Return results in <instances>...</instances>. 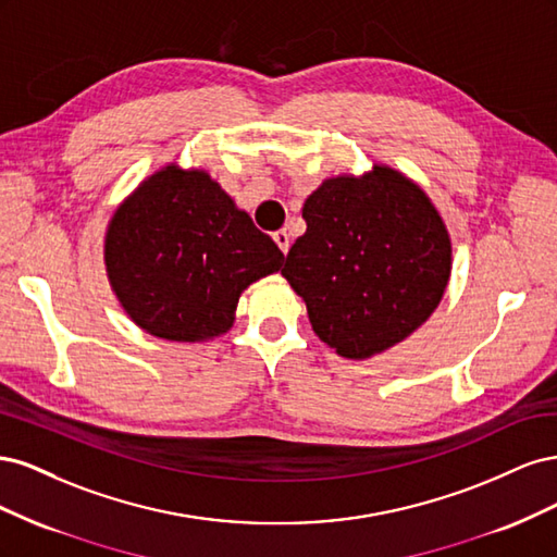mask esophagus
I'll use <instances>...</instances> for the list:
<instances>
[{"label":"esophagus","instance_id":"esophagus-1","mask_svg":"<svg viewBox=\"0 0 557 557\" xmlns=\"http://www.w3.org/2000/svg\"><path fill=\"white\" fill-rule=\"evenodd\" d=\"M272 237H274L276 246L281 248V252H283V256H285V252L290 250V234L285 232V230H278V232H274V234H272Z\"/></svg>","mask_w":557,"mask_h":557}]
</instances>
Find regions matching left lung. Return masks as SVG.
I'll use <instances>...</instances> for the list:
<instances>
[{"label":"left lung","instance_id":"obj_1","mask_svg":"<svg viewBox=\"0 0 557 557\" xmlns=\"http://www.w3.org/2000/svg\"><path fill=\"white\" fill-rule=\"evenodd\" d=\"M307 232L281 274L305 299L320 342L369 360L411 336L440 307L453 248L442 213L387 164L325 178L301 207Z\"/></svg>","mask_w":557,"mask_h":557}]
</instances>
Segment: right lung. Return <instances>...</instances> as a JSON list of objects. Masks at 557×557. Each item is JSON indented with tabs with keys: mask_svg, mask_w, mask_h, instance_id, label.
<instances>
[{
	"mask_svg": "<svg viewBox=\"0 0 557 557\" xmlns=\"http://www.w3.org/2000/svg\"><path fill=\"white\" fill-rule=\"evenodd\" d=\"M281 264L278 246L221 183L178 162L146 176L104 234L109 285L127 318L178 344L227 334L242 293Z\"/></svg>",
	"mask_w": 557,
	"mask_h": 557,
	"instance_id": "1",
	"label": "right lung"
}]
</instances>
